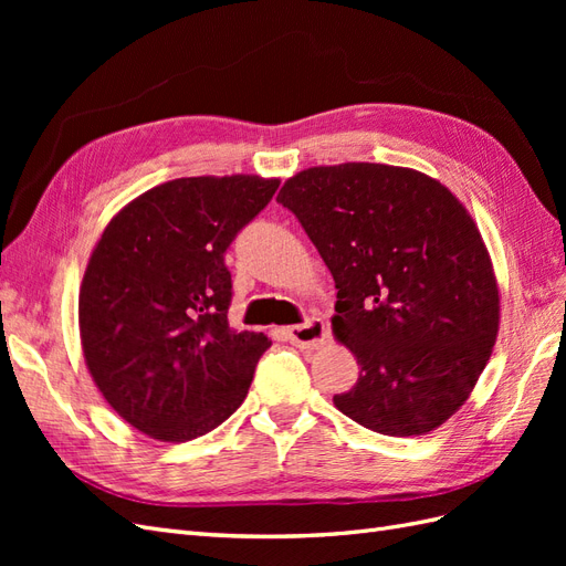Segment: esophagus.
Returning a JSON list of instances; mask_svg holds the SVG:
<instances>
[{
    "label": "esophagus",
    "instance_id": "obj_1",
    "mask_svg": "<svg viewBox=\"0 0 566 566\" xmlns=\"http://www.w3.org/2000/svg\"><path fill=\"white\" fill-rule=\"evenodd\" d=\"M287 339L304 349L321 347L323 342L328 339V325H325L321 318H306L300 325H290Z\"/></svg>",
    "mask_w": 566,
    "mask_h": 566
}]
</instances>
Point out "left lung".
<instances>
[{"mask_svg": "<svg viewBox=\"0 0 566 566\" xmlns=\"http://www.w3.org/2000/svg\"><path fill=\"white\" fill-rule=\"evenodd\" d=\"M337 287L333 333L361 366L333 401L387 437L437 430L468 401L499 337L501 297L474 219L418 169H302L276 198Z\"/></svg>", "mask_w": 566, "mask_h": 566, "instance_id": "1", "label": "left lung"}]
</instances>
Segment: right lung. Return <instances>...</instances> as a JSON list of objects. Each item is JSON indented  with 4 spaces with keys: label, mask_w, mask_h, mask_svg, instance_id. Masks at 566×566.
Masks as SVG:
<instances>
[{
    "label": "right lung",
    "mask_w": 566,
    "mask_h": 566,
    "mask_svg": "<svg viewBox=\"0 0 566 566\" xmlns=\"http://www.w3.org/2000/svg\"><path fill=\"white\" fill-rule=\"evenodd\" d=\"M279 179L165 181L119 210L80 285L84 364L115 413L160 441L212 432L248 397L264 333L229 328L224 252Z\"/></svg>",
    "instance_id": "obj_1"
}]
</instances>
